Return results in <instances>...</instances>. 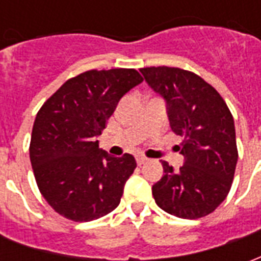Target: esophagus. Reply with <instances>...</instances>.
<instances>
[{
    "mask_svg": "<svg viewBox=\"0 0 261 261\" xmlns=\"http://www.w3.org/2000/svg\"><path fill=\"white\" fill-rule=\"evenodd\" d=\"M145 162H148V158L142 156V155H138V156H137V164L138 165H144Z\"/></svg>",
    "mask_w": 261,
    "mask_h": 261,
    "instance_id": "obj_1",
    "label": "esophagus"
}]
</instances>
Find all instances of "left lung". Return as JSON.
Returning <instances> with one entry per match:
<instances>
[{"label": "left lung", "mask_w": 261, "mask_h": 261, "mask_svg": "<svg viewBox=\"0 0 261 261\" xmlns=\"http://www.w3.org/2000/svg\"><path fill=\"white\" fill-rule=\"evenodd\" d=\"M140 71L168 103L172 131L183 137L185 165L175 170L162 161L165 175L152 186L155 202L179 218L205 217L226 198L235 176L232 113L217 89L192 71L165 65Z\"/></svg>", "instance_id": "left-lung-1"}]
</instances>
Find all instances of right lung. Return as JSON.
Masks as SVG:
<instances>
[{
    "label": "right lung",
    "instance_id": "add662e5",
    "mask_svg": "<svg viewBox=\"0 0 261 261\" xmlns=\"http://www.w3.org/2000/svg\"><path fill=\"white\" fill-rule=\"evenodd\" d=\"M142 81L134 68L91 69L65 81L37 112L32 168L44 200L64 218L88 222L120 204L136 159L110 156L96 137L120 99Z\"/></svg>",
    "mask_w": 261,
    "mask_h": 261
}]
</instances>
